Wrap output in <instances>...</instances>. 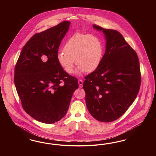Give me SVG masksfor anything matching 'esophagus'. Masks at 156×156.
<instances>
[{"instance_id":"1","label":"esophagus","mask_w":156,"mask_h":156,"mask_svg":"<svg viewBox=\"0 0 156 156\" xmlns=\"http://www.w3.org/2000/svg\"><path fill=\"white\" fill-rule=\"evenodd\" d=\"M78 84H79L80 87H82L83 86V80L80 79H79L78 80Z\"/></svg>"}]
</instances>
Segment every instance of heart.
Segmentation results:
<instances>
[{
  "instance_id": "b5f03b06",
  "label": "heart",
  "mask_w": 156,
  "mask_h": 156,
  "mask_svg": "<svg viewBox=\"0 0 156 156\" xmlns=\"http://www.w3.org/2000/svg\"><path fill=\"white\" fill-rule=\"evenodd\" d=\"M63 51L57 55L59 65L67 73L72 74L76 62L79 75L85 71H95L99 67L103 55L102 44L99 38L80 33L74 34L67 40Z\"/></svg>"
}]
</instances>
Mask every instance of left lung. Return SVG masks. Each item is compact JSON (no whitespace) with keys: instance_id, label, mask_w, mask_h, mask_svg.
I'll return each mask as SVG.
<instances>
[{"instance_id":"left-lung-1","label":"left lung","mask_w":156,"mask_h":156,"mask_svg":"<svg viewBox=\"0 0 156 156\" xmlns=\"http://www.w3.org/2000/svg\"><path fill=\"white\" fill-rule=\"evenodd\" d=\"M106 50L99 67L85 77L86 104L97 120L110 122L121 117L136 98L141 85L137 54L118 31L96 25Z\"/></svg>"}]
</instances>
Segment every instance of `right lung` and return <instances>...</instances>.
<instances>
[{"mask_svg": "<svg viewBox=\"0 0 156 156\" xmlns=\"http://www.w3.org/2000/svg\"><path fill=\"white\" fill-rule=\"evenodd\" d=\"M70 22L65 21L26 43L15 67L14 83L24 111L39 122L54 123L66 114L77 78L58 61V48Z\"/></svg>", "mask_w": 156, "mask_h": 156, "instance_id": "1", "label": "right lung"}]
</instances>
